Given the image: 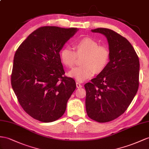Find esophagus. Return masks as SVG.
Returning <instances> with one entry per match:
<instances>
[{"label":"esophagus","instance_id":"1","mask_svg":"<svg viewBox=\"0 0 149 149\" xmlns=\"http://www.w3.org/2000/svg\"><path fill=\"white\" fill-rule=\"evenodd\" d=\"M76 86H77V88H81V87H82V85L79 82H76Z\"/></svg>","mask_w":149,"mask_h":149}]
</instances>
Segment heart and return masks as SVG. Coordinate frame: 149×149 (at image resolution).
<instances>
[{
  "instance_id": "heart-1",
  "label": "heart",
  "mask_w": 149,
  "mask_h": 149,
  "mask_svg": "<svg viewBox=\"0 0 149 149\" xmlns=\"http://www.w3.org/2000/svg\"><path fill=\"white\" fill-rule=\"evenodd\" d=\"M75 51L64 48L60 52V59L65 66L72 68L77 56H83L82 66L76 67L68 73L69 77L82 82L91 78L96 73H100L107 67L110 59V52L107 47L100 45L96 40L89 37L83 38L73 44Z\"/></svg>"
}]
</instances>
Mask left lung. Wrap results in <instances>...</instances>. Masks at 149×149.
<instances>
[{"label":"left lung","instance_id":"left-lung-1","mask_svg":"<svg viewBox=\"0 0 149 149\" xmlns=\"http://www.w3.org/2000/svg\"><path fill=\"white\" fill-rule=\"evenodd\" d=\"M91 31L107 38L110 59L105 69L84 85L86 112L92 120L106 123L123 114L136 95L139 59L131 43L120 34L101 28Z\"/></svg>","mask_w":149,"mask_h":149}]
</instances>
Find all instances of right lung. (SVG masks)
<instances>
[{"label":"right lung","mask_w":149,"mask_h":149,"mask_svg":"<svg viewBox=\"0 0 149 149\" xmlns=\"http://www.w3.org/2000/svg\"><path fill=\"white\" fill-rule=\"evenodd\" d=\"M77 28L43 26L34 31L15 53L11 85L21 107L45 123L63 116L76 88L64 75L60 51Z\"/></svg>","instance_id":"right-lung-1"}]
</instances>
